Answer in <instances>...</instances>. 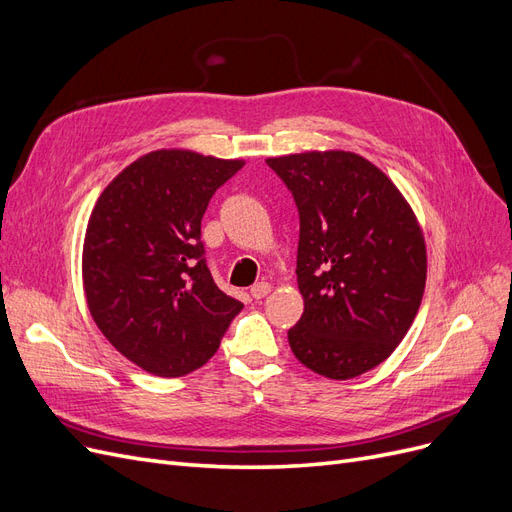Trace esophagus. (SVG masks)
I'll return each mask as SVG.
<instances>
[{
  "mask_svg": "<svg viewBox=\"0 0 512 512\" xmlns=\"http://www.w3.org/2000/svg\"><path fill=\"white\" fill-rule=\"evenodd\" d=\"M269 292H271V286H269L267 282H258V284H254V286L250 288V294H252V297H254L256 301H260V299H265Z\"/></svg>",
  "mask_w": 512,
  "mask_h": 512,
  "instance_id": "34e87169",
  "label": "esophagus"
}]
</instances>
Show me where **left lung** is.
Segmentation results:
<instances>
[{
	"label": "left lung",
	"mask_w": 512,
	"mask_h": 512,
	"mask_svg": "<svg viewBox=\"0 0 512 512\" xmlns=\"http://www.w3.org/2000/svg\"><path fill=\"white\" fill-rule=\"evenodd\" d=\"M299 209L303 316L288 331L316 374L350 380L389 359L412 327L427 280L423 230L378 166L350 151L269 158Z\"/></svg>",
	"instance_id": "left-lung-1"
}]
</instances>
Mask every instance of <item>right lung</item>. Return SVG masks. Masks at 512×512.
Masks as SVG:
<instances>
[{
	"label": "right lung",
	"mask_w": 512,
	"mask_h": 512,
	"mask_svg": "<svg viewBox=\"0 0 512 512\" xmlns=\"http://www.w3.org/2000/svg\"><path fill=\"white\" fill-rule=\"evenodd\" d=\"M243 160L158 149L106 185L83 245L87 305L102 335L153 376L203 367L241 309L213 282L200 220Z\"/></svg>",
	"instance_id": "obj_1"
}]
</instances>
